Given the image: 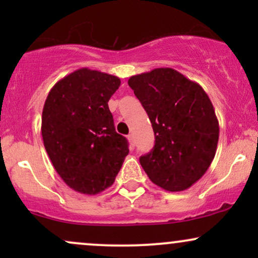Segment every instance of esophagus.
Wrapping results in <instances>:
<instances>
[{
  "mask_svg": "<svg viewBox=\"0 0 258 258\" xmlns=\"http://www.w3.org/2000/svg\"><path fill=\"white\" fill-rule=\"evenodd\" d=\"M128 142L130 143H131V146H133V144H135V139H133V136L132 135H128Z\"/></svg>",
  "mask_w": 258,
  "mask_h": 258,
  "instance_id": "1",
  "label": "esophagus"
}]
</instances>
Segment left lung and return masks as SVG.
Listing matches in <instances>:
<instances>
[{
  "instance_id": "left-lung-1",
  "label": "left lung",
  "mask_w": 258,
  "mask_h": 258,
  "mask_svg": "<svg viewBox=\"0 0 258 258\" xmlns=\"http://www.w3.org/2000/svg\"><path fill=\"white\" fill-rule=\"evenodd\" d=\"M128 86L155 135L152 152L139 158L143 170L165 190L190 188L205 174L217 149L220 127L209 96L171 68L131 76Z\"/></svg>"
}]
</instances>
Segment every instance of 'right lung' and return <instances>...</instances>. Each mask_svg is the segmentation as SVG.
Instances as JSON below:
<instances>
[{
    "mask_svg": "<svg viewBox=\"0 0 258 258\" xmlns=\"http://www.w3.org/2000/svg\"><path fill=\"white\" fill-rule=\"evenodd\" d=\"M120 84L116 76L82 68L59 80L44 102L46 152L61 179L79 193L94 195L110 186L130 152L108 106Z\"/></svg>",
    "mask_w": 258,
    "mask_h": 258,
    "instance_id": "right-lung-1",
    "label": "right lung"
}]
</instances>
